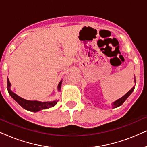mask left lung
<instances>
[{
    "label": "left lung",
    "mask_w": 147,
    "mask_h": 147,
    "mask_svg": "<svg viewBox=\"0 0 147 147\" xmlns=\"http://www.w3.org/2000/svg\"><path fill=\"white\" fill-rule=\"evenodd\" d=\"M134 87H133L131 90H129V91H128L127 93H126L124 96H122V97L120 98V99H118V100H116V101L113 102V103L112 104V107H113V108H117V107H118V106H121L122 104H123L124 102H125V100L128 98V96H129L130 94L132 93V92L134 91Z\"/></svg>",
    "instance_id": "1"
}]
</instances>
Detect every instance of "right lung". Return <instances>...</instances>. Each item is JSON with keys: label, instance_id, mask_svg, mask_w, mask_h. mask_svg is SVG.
<instances>
[{"label": "right lung", "instance_id": "obj_1", "mask_svg": "<svg viewBox=\"0 0 147 147\" xmlns=\"http://www.w3.org/2000/svg\"><path fill=\"white\" fill-rule=\"evenodd\" d=\"M61 83H62V80H61V82H59V84H58V86H57V89L59 92L61 90ZM11 84L10 83L9 78H7V90H8V92H9V95L11 96V97L13 98L20 106H22L24 109L29 110V111L36 112L38 111H40V110H41L47 109V108L53 107V106H55L57 102V100H54V101H51V102H41L39 101H30V100H25L23 99V98L20 97V96L17 95V94L14 93L13 92H12V90H11Z\"/></svg>", "mask_w": 147, "mask_h": 147}]
</instances>
